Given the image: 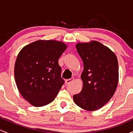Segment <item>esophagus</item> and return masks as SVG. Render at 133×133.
Returning <instances> with one entry per match:
<instances>
[{
  "label": "esophagus",
  "mask_w": 133,
  "mask_h": 133,
  "mask_svg": "<svg viewBox=\"0 0 133 133\" xmlns=\"http://www.w3.org/2000/svg\"><path fill=\"white\" fill-rule=\"evenodd\" d=\"M73 80H74V78H73V77H72V78H71V79H67V80H65V84H69L71 83V82H72Z\"/></svg>",
  "instance_id": "1"
}]
</instances>
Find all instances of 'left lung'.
I'll return each mask as SVG.
<instances>
[{"label":"left lung","instance_id":"left-lung-1","mask_svg":"<svg viewBox=\"0 0 133 133\" xmlns=\"http://www.w3.org/2000/svg\"><path fill=\"white\" fill-rule=\"evenodd\" d=\"M76 49L84 64L83 86L73 96L74 103L86 111L97 110L111 99L119 79L118 62L115 54L97 41L77 43Z\"/></svg>","mask_w":133,"mask_h":133}]
</instances>
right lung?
Returning a JSON list of instances; mask_svg holds the SVG:
<instances>
[{
	"label": "right lung",
	"instance_id": "right-lung-1",
	"mask_svg": "<svg viewBox=\"0 0 133 133\" xmlns=\"http://www.w3.org/2000/svg\"><path fill=\"white\" fill-rule=\"evenodd\" d=\"M66 48L60 41L39 40L19 52L15 63V80L19 92L32 106H45L57 96L64 83L58 60Z\"/></svg>",
	"mask_w": 133,
	"mask_h": 133
}]
</instances>
